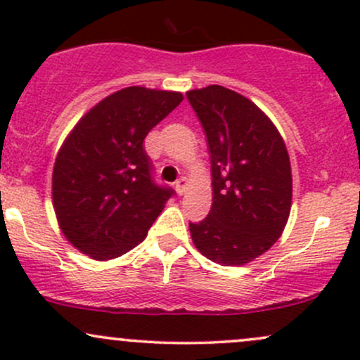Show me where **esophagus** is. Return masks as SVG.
Instances as JSON below:
<instances>
[{
    "label": "esophagus",
    "instance_id": "34e87169",
    "mask_svg": "<svg viewBox=\"0 0 360 360\" xmlns=\"http://www.w3.org/2000/svg\"><path fill=\"white\" fill-rule=\"evenodd\" d=\"M188 189V179L186 177H179V179L176 181V191L177 195H184V191Z\"/></svg>",
    "mask_w": 360,
    "mask_h": 360
}]
</instances>
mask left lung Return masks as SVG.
Returning a JSON list of instances; mask_svg holds the SVG:
<instances>
[{
    "label": "left lung",
    "mask_w": 360,
    "mask_h": 360,
    "mask_svg": "<svg viewBox=\"0 0 360 360\" xmlns=\"http://www.w3.org/2000/svg\"><path fill=\"white\" fill-rule=\"evenodd\" d=\"M186 97L207 135L213 186L210 213L189 222V232L208 259L240 266L270 250L289 220V153L250 98L220 85L189 90Z\"/></svg>",
    "instance_id": "obj_1"
}]
</instances>
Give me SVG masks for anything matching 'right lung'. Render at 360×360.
I'll return each instance as SVG.
<instances>
[{
    "instance_id": "obj_1",
    "label": "right lung",
    "mask_w": 360,
    "mask_h": 360,
    "mask_svg": "<svg viewBox=\"0 0 360 360\" xmlns=\"http://www.w3.org/2000/svg\"><path fill=\"white\" fill-rule=\"evenodd\" d=\"M181 101L179 92L128 86L71 129L54 162L53 203L63 234L84 255L105 262L147 238L174 189L155 183L143 140Z\"/></svg>"
}]
</instances>
